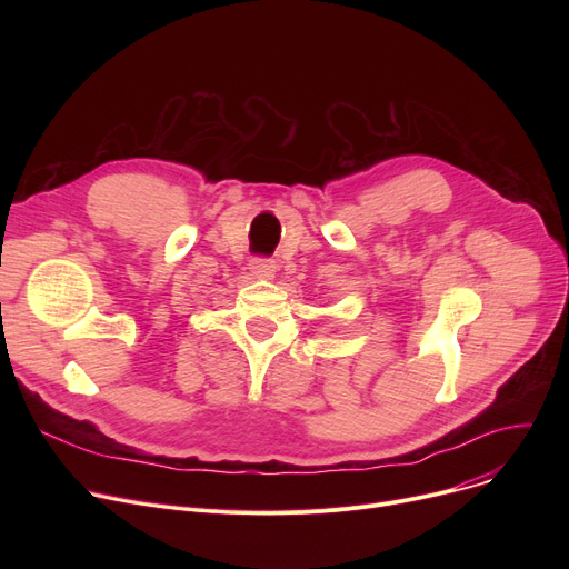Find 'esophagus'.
Listing matches in <instances>:
<instances>
[{"mask_svg":"<svg viewBox=\"0 0 569 569\" xmlns=\"http://www.w3.org/2000/svg\"><path fill=\"white\" fill-rule=\"evenodd\" d=\"M251 274L253 277H262V279H269V277H274V272H277V264H274V260H269V258H256L253 262H251Z\"/></svg>","mask_w":569,"mask_h":569,"instance_id":"esophagus-1","label":"esophagus"}]
</instances>
